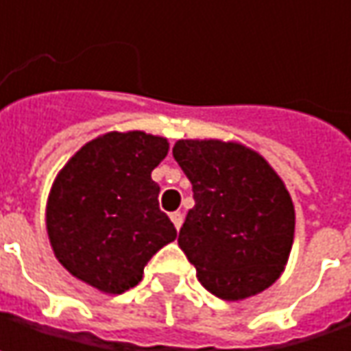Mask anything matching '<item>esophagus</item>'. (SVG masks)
<instances>
[{
  "label": "esophagus",
  "mask_w": 351,
  "mask_h": 351,
  "mask_svg": "<svg viewBox=\"0 0 351 351\" xmlns=\"http://www.w3.org/2000/svg\"><path fill=\"white\" fill-rule=\"evenodd\" d=\"M169 219H171V223H173V226H176L178 230L182 228V224H183V215H182V213H180V210H176V213H171V215H169Z\"/></svg>",
  "instance_id": "1"
}]
</instances>
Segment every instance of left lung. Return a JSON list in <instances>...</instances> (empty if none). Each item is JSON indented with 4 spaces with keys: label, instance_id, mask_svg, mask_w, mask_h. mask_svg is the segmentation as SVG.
Returning a JSON list of instances; mask_svg holds the SVG:
<instances>
[{
    "label": "left lung",
    "instance_id": "8db88e82",
    "mask_svg": "<svg viewBox=\"0 0 351 351\" xmlns=\"http://www.w3.org/2000/svg\"><path fill=\"white\" fill-rule=\"evenodd\" d=\"M173 158L193 185L178 244L203 287L226 301L267 289L281 276L295 209L271 166L242 144L178 141Z\"/></svg>",
    "mask_w": 351,
    "mask_h": 351
}]
</instances>
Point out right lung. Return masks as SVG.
Segmentation results:
<instances>
[{"mask_svg": "<svg viewBox=\"0 0 351 351\" xmlns=\"http://www.w3.org/2000/svg\"><path fill=\"white\" fill-rule=\"evenodd\" d=\"M168 141L141 130L107 132L62 168L47 205L58 262L77 279L119 295L138 285L144 265L178 230L160 210L152 169Z\"/></svg>", "mask_w": 351, "mask_h": 351, "instance_id": "1", "label": "right lung"}]
</instances>
